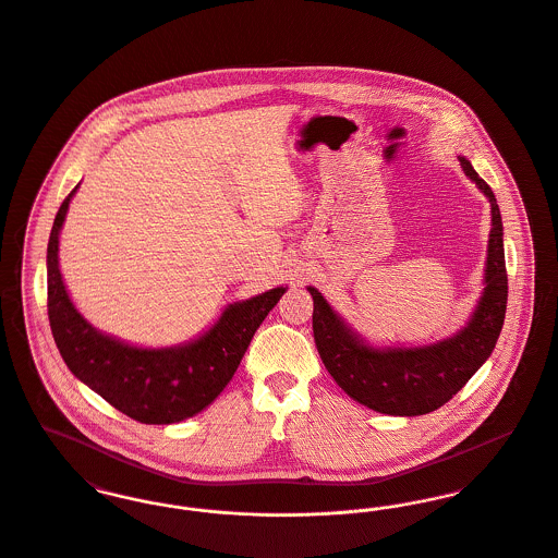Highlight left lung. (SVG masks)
Wrapping results in <instances>:
<instances>
[{
  "label": "left lung",
  "instance_id": "left-lung-1",
  "mask_svg": "<svg viewBox=\"0 0 558 558\" xmlns=\"http://www.w3.org/2000/svg\"><path fill=\"white\" fill-rule=\"evenodd\" d=\"M465 173L490 202L493 229L486 257V289L472 323L446 342L412 350H376L361 342L316 289L312 329L318 354L333 380L359 403L390 416H421L450 401L490 356L504 327L508 305V271L504 225L493 189L465 157Z\"/></svg>",
  "mask_w": 558,
  "mask_h": 558
}]
</instances>
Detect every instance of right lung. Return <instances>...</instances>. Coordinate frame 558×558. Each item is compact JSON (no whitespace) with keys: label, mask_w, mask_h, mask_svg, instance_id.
<instances>
[{"label":"right lung","mask_w":558,"mask_h":558,"mask_svg":"<svg viewBox=\"0 0 558 558\" xmlns=\"http://www.w3.org/2000/svg\"><path fill=\"white\" fill-rule=\"evenodd\" d=\"M76 189L54 216L46 255L48 320L65 365L137 423L170 425L202 412L233 378L258 325L284 295V289L278 287L229 305L206 336L182 348L144 350L106 338L72 305L57 260L59 229Z\"/></svg>","instance_id":"add662e5"}]
</instances>
